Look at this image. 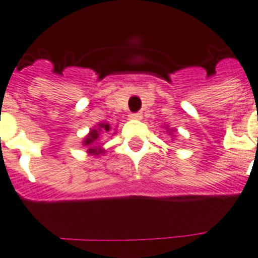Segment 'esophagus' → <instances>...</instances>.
Wrapping results in <instances>:
<instances>
[{
    "mask_svg": "<svg viewBox=\"0 0 258 258\" xmlns=\"http://www.w3.org/2000/svg\"><path fill=\"white\" fill-rule=\"evenodd\" d=\"M130 117H131V119H142V113H141V112H134V113L130 115Z\"/></svg>",
    "mask_w": 258,
    "mask_h": 258,
    "instance_id": "obj_1",
    "label": "esophagus"
}]
</instances>
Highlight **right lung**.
<instances>
[{"label": "right lung", "instance_id": "1", "mask_svg": "<svg viewBox=\"0 0 258 258\" xmlns=\"http://www.w3.org/2000/svg\"><path fill=\"white\" fill-rule=\"evenodd\" d=\"M109 124H107V123H101V124H98V128L96 130H92L89 133V135L85 138V141H84V145L85 146H90V145H93V143H96V141L98 139V135L100 134H104L105 131H109ZM88 151H89L90 154H93V155H98L100 153H103V150L100 149V147H90V149H88Z\"/></svg>", "mask_w": 258, "mask_h": 258}]
</instances>
